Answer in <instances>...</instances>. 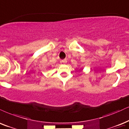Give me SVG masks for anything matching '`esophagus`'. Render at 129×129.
I'll return each mask as SVG.
<instances>
[{
  "label": "esophagus",
  "mask_w": 129,
  "mask_h": 129,
  "mask_svg": "<svg viewBox=\"0 0 129 129\" xmlns=\"http://www.w3.org/2000/svg\"><path fill=\"white\" fill-rule=\"evenodd\" d=\"M61 63H67V60L66 59H63V60H61Z\"/></svg>",
  "instance_id": "34e87169"
}]
</instances>
